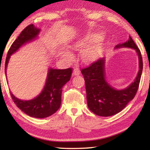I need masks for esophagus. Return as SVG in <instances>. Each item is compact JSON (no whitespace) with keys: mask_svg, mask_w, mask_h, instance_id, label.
Listing matches in <instances>:
<instances>
[{"mask_svg":"<svg viewBox=\"0 0 150 150\" xmlns=\"http://www.w3.org/2000/svg\"><path fill=\"white\" fill-rule=\"evenodd\" d=\"M80 74V70L79 68H75L74 69H73V75H79Z\"/></svg>","mask_w":150,"mask_h":150,"instance_id":"esophagus-1","label":"esophagus"}]
</instances>
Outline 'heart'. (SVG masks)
Segmentation results:
<instances>
[{"mask_svg":"<svg viewBox=\"0 0 150 150\" xmlns=\"http://www.w3.org/2000/svg\"><path fill=\"white\" fill-rule=\"evenodd\" d=\"M97 37V35H90L88 36H86L85 38L80 40L79 42L77 43V44L75 45V47L77 49H81V48L85 47L89 42L94 41ZM100 45L99 44H95L92 47L83 50V52H81V57L85 62H91L98 57V55L100 53ZM67 56L69 57L70 54H67Z\"/></svg>","mask_w":150,"mask_h":150,"instance_id":"1","label":"heart"}]
</instances>
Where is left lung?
<instances>
[{
  "label": "left lung",
  "instance_id": "8db88e82",
  "mask_svg": "<svg viewBox=\"0 0 150 150\" xmlns=\"http://www.w3.org/2000/svg\"><path fill=\"white\" fill-rule=\"evenodd\" d=\"M121 47L135 50L139 59L137 77L134 82L124 89H116L106 80L104 57L93 63L89 67L81 69L85 81L88 107L98 116H110L120 112L133 99L138 91L143 69L141 52L130 36L127 42L116 45L115 49Z\"/></svg>",
  "mask_w": 150,
  "mask_h": 150
}]
</instances>
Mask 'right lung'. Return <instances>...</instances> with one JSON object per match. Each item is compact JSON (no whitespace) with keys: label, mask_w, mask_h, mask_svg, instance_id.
Masks as SVG:
<instances>
[{"label":"right lung","mask_w":150,"mask_h":150,"mask_svg":"<svg viewBox=\"0 0 150 150\" xmlns=\"http://www.w3.org/2000/svg\"><path fill=\"white\" fill-rule=\"evenodd\" d=\"M40 30L33 24H30L22 30L19 36L13 42L7 54L5 62V74L11 55L22 46L35 40L38 35ZM72 68L65 69L48 70L46 82L41 93L29 100L18 99L11 92L14 103L20 110L31 117L44 118L54 114L61 106L62 88L70 80Z\"/></svg>","instance_id":"1"}]
</instances>
